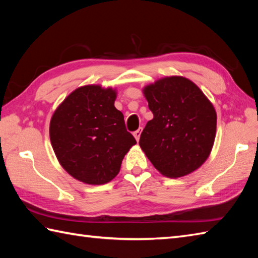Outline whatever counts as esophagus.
Returning <instances> with one entry per match:
<instances>
[{"instance_id":"34e87169","label":"esophagus","mask_w":258,"mask_h":258,"mask_svg":"<svg viewBox=\"0 0 258 258\" xmlns=\"http://www.w3.org/2000/svg\"><path fill=\"white\" fill-rule=\"evenodd\" d=\"M141 133H142V128H139L138 131H135V132L133 133V135H134V138H135V140L136 141H140V136H141Z\"/></svg>"}]
</instances>
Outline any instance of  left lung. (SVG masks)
Returning a JSON list of instances; mask_svg holds the SVG:
<instances>
[{"instance_id": "8db88e82", "label": "left lung", "mask_w": 258, "mask_h": 258, "mask_svg": "<svg viewBox=\"0 0 258 258\" xmlns=\"http://www.w3.org/2000/svg\"><path fill=\"white\" fill-rule=\"evenodd\" d=\"M143 94L154 115L140 139L147 158L166 177L196 171L210 156L216 136L217 115L211 101L183 76L157 80Z\"/></svg>"}]
</instances>
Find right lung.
I'll use <instances>...</instances> for the list:
<instances>
[{"instance_id": "right-lung-1", "label": "right lung", "mask_w": 258, "mask_h": 258, "mask_svg": "<svg viewBox=\"0 0 258 258\" xmlns=\"http://www.w3.org/2000/svg\"><path fill=\"white\" fill-rule=\"evenodd\" d=\"M116 90L85 85L59 104L50 122V139L61 166L75 179L102 185L119 172L126 153L136 144L126 131L123 113L114 106Z\"/></svg>"}]
</instances>
